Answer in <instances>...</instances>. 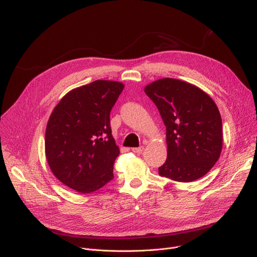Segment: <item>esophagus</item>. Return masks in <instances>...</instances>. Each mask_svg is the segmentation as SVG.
<instances>
[{
    "mask_svg": "<svg viewBox=\"0 0 257 257\" xmlns=\"http://www.w3.org/2000/svg\"><path fill=\"white\" fill-rule=\"evenodd\" d=\"M132 151H133L134 153L140 154V153H142V152L144 151V147L141 146V147H138V148H132Z\"/></svg>",
    "mask_w": 257,
    "mask_h": 257,
    "instance_id": "obj_1",
    "label": "esophagus"
}]
</instances>
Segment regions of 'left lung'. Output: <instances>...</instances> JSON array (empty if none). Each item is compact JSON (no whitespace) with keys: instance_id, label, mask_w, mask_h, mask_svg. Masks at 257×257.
<instances>
[{"instance_id":"8db88e82","label":"left lung","mask_w":257,"mask_h":257,"mask_svg":"<svg viewBox=\"0 0 257 257\" xmlns=\"http://www.w3.org/2000/svg\"><path fill=\"white\" fill-rule=\"evenodd\" d=\"M167 128L168 157L158 174L192 182L217 163L223 145L222 118L213 100L199 87L164 78L145 87Z\"/></svg>"}]
</instances>
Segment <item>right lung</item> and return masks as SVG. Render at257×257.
<instances>
[{
	"mask_svg": "<svg viewBox=\"0 0 257 257\" xmlns=\"http://www.w3.org/2000/svg\"><path fill=\"white\" fill-rule=\"evenodd\" d=\"M124 84L96 80L67 92L47 124L45 148L55 177L88 194L113 179L119 154L110 128V111Z\"/></svg>",
	"mask_w": 257,
	"mask_h": 257,
	"instance_id": "1",
	"label": "right lung"
}]
</instances>
